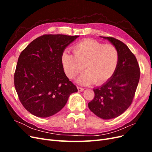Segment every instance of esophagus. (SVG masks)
<instances>
[{"label": "esophagus", "mask_w": 152, "mask_h": 152, "mask_svg": "<svg viewBox=\"0 0 152 152\" xmlns=\"http://www.w3.org/2000/svg\"><path fill=\"white\" fill-rule=\"evenodd\" d=\"M77 89H78V91L80 92H82L84 90V88H82V87H77Z\"/></svg>", "instance_id": "esophagus-1"}]
</instances>
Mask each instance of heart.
Returning <instances> with one entry per match:
<instances>
[{"mask_svg":"<svg viewBox=\"0 0 152 152\" xmlns=\"http://www.w3.org/2000/svg\"><path fill=\"white\" fill-rule=\"evenodd\" d=\"M73 54L65 51L61 56L64 70L69 79H77V83L101 85L108 80L116 70L118 60L117 50L112 44H104L93 39H85L73 47Z\"/></svg>","mask_w":152,"mask_h":152,"instance_id":"obj_1","label":"heart"}]
</instances>
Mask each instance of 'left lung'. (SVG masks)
Instances as JSON below:
<instances>
[{
  "instance_id": "1",
  "label": "left lung",
  "mask_w": 152,
  "mask_h": 152,
  "mask_svg": "<svg viewBox=\"0 0 152 152\" xmlns=\"http://www.w3.org/2000/svg\"><path fill=\"white\" fill-rule=\"evenodd\" d=\"M100 37L115 47L118 60L112 77L93 89L94 98L88 107L96 116L108 120L121 115L131 104L140 80V70L135 56L125 44L113 37Z\"/></svg>"
}]
</instances>
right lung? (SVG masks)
I'll list each match as a JSON object with an SVG mask.
<instances>
[{"mask_svg": "<svg viewBox=\"0 0 152 152\" xmlns=\"http://www.w3.org/2000/svg\"><path fill=\"white\" fill-rule=\"evenodd\" d=\"M79 35H44L21 53L15 73L20 101L34 115L45 118L65 107L70 95L78 91L65 75L61 56Z\"/></svg>", "mask_w": 152, "mask_h": 152, "instance_id": "1", "label": "right lung"}]
</instances>
